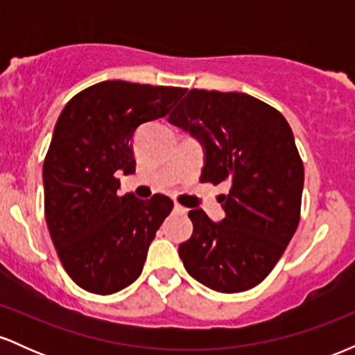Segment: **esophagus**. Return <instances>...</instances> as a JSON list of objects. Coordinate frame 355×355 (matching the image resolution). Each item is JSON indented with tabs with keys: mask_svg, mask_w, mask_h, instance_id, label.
I'll use <instances>...</instances> for the list:
<instances>
[{
	"mask_svg": "<svg viewBox=\"0 0 355 355\" xmlns=\"http://www.w3.org/2000/svg\"><path fill=\"white\" fill-rule=\"evenodd\" d=\"M173 209H175V211H177V214H182V215H187V211H189V209H187V207H183V205H180V203H177V202H175Z\"/></svg>",
	"mask_w": 355,
	"mask_h": 355,
	"instance_id": "obj_1",
	"label": "esophagus"
}]
</instances>
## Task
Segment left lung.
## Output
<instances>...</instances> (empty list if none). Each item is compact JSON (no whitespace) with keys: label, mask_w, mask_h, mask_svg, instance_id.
<instances>
[{"label":"left lung","mask_w":355,"mask_h":355,"mask_svg":"<svg viewBox=\"0 0 355 355\" xmlns=\"http://www.w3.org/2000/svg\"><path fill=\"white\" fill-rule=\"evenodd\" d=\"M168 121L202 144L200 180L229 185L220 195L223 220L189 211L183 266L211 291H248L270 274L299 225L304 165L294 133L282 113L235 92L190 89Z\"/></svg>","instance_id":"8db88e82"}]
</instances>
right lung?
Masks as SVG:
<instances>
[{"mask_svg": "<svg viewBox=\"0 0 355 355\" xmlns=\"http://www.w3.org/2000/svg\"><path fill=\"white\" fill-rule=\"evenodd\" d=\"M185 88L112 80L63 108L43 164L44 217L64 270L92 294L128 287L144 270L150 243L173 209L165 195H118V173H135L132 138L165 116Z\"/></svg>", "mask_w": 355, "mask_h": 355, "instance_id": "obj_1", "label": "right lung"}]
</instances>
